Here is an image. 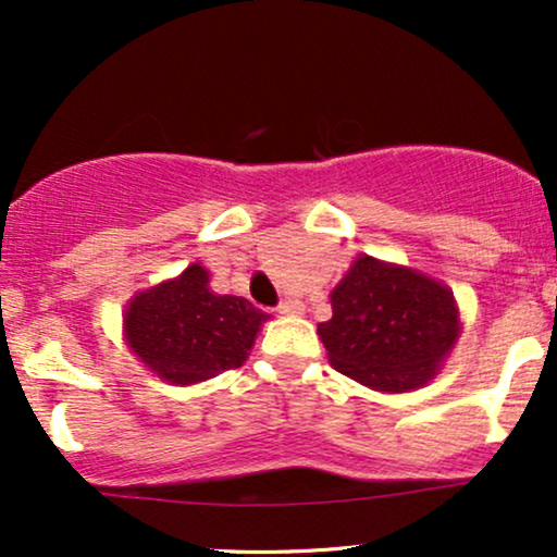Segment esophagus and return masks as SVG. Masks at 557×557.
I'll use <instances>...</instances> for the list:
<instances>
[{
  "label": "esophagus",
  "instance_id": "1",
  "mask_svg": "<svg viewBox=\"0 0 557 557\" xmlns=\"http://www.w3.org/2000/svg\"><path fill=\"white\" fill-rule=\"evenodd\" d=\"M277 311H280V314H290V317L304 314V304H300L298 298H287V300H283V304L277 306Z\"/></svg>",
  "mask_w": 557,
  "mask_h": 557
}]
</instances>
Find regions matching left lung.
Wrapping results in <instances>:
<instances>
[{
    "label": "left lung",
    "instance_id": "obj_1",
    "mask_svg": "<svg viewBox=\"0 0 557 557\" xmlns=\"http://www.w3.org/2000/svg\"><path fill=\"white\" fill-rule=\"evenodd\" d=\"M317 327L337 372L376 393H411L440 374L461 335L453 290L413 267L359 257Z\"/></svg>",
    "mask_w": 557,
    "mask_h": 557
}]
</instances>
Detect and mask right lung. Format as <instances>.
<instances>
[{
    "mask_svg": "<svg viewBox=\"0 0 557 557\" xmlns=\"http://www.w3.org/2000/svg\"><path fill=\"white\" fill-rule=\"evenodd\" d=\"M207 267L188 264L172 280L125 304L123 335L133 356L168 385H198L243 367L264 311L240 296L212 290Z\"/></svg>",
    "mask_w": 557,
    "mask_h": 557,
    "instance_id": "1",
    "label": "right lung"
}]
</instances>
